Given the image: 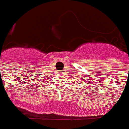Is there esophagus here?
Returning <instances> with one entry per match:
<instances>
[{"label":"esophagus","instance_id":"esophagus-1","mask_svg":"<svg viewBox=\"0 0 129 129\" xmlns=\"http://www.w3.org/2000/svg\"><path fill=\"white\" fill-rule=\"evenodd\" d=\"M64 70H62V71H60V74H63V73H64Z\"/></svg>","mask_w":129,"mask_h":129}]
</instances>
